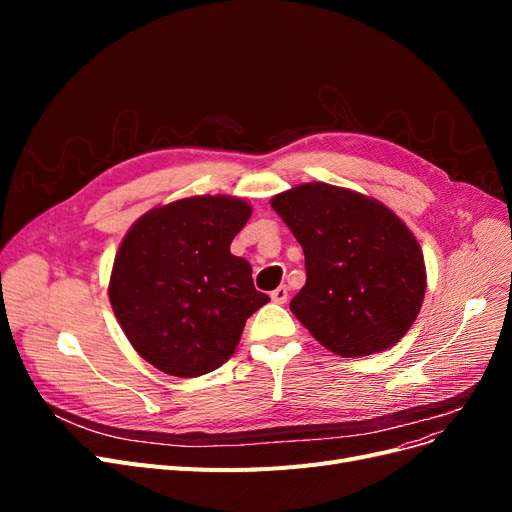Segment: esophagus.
I'll return each instance as SVG.
<instances>
[{"instance_id": "esophagus-1", "label": "esophagus", "mask_w": 512, "mask_h": 512, "mask_svg": "<svg viewBox=\"0 0 512 512\" xmlns=\"http://www.w3.org/2000/svg\"><path fill=\"white\" fill-rule=\"evenodd\" d=\"M271 299H273V303H277V305H284V303L288 301V288H286V286L275 288V290L271 292Z\"/></svg>"}]
</instances>
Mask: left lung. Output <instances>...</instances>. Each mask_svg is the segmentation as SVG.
Instances as JSON below:
<instances>
[{"label": "left lung", "mask_w": 512, "mask_h": 512, "mask_svg": "<svg viewBox=\"0 0 512 512\" xmlns=\"http://www.w3.org/2000/svg\"><path fill=\"white\" fill-rule=\"evenodd\" d=\"M305 254L292 314L344 359L395 346L421 312L427 275L410 228L374 198L303 183L271 198Z\"/></svg>", "instance_id": "1"}]
</instances>
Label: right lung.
Instances as JSON below:
<instances>
[{"label": "right lung", "mask_w": 512, "mask_h": 512, "mask_svg": "<svg viewBox=\"0 0 512 512\" xmlns=\"http://www.w3.org/2000/svg\"><path fill=\"white\" fill-rule=\"evenodd\" d=\"M250 215L241 198L192 196L151 209L123 237L108 299L134 350L164 374L218 369L269 303L250 262L230 254Z\"/></svg>", "instance_id": "1"}]
</instances>
